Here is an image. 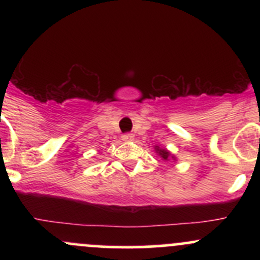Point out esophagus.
I'll return each mask as SVG.
<instances>
[{
  "instance_id": "esophagus-1",
  "label": "esophagus",
  "mask_w": 260,
  "mask_h": 260,
  "mask_svg": "<svg viewBox=\"0 0 260 260\" xmlns=\"http://www.w3.org/2000/svg\"><path fill=\"white\" fill-rule=\"evenodd\" d=\"M134 138V136L132 133H124L123 136H122V139L124 140V142H129V140H132Z\"/></svg>"
}]
</instances>
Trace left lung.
I'll return each instance as SVG.
<instances>
[{
    "label": "left lung",
    "instance_id": "8db88e82",
    "mask_svg": "<svg viewBox=\"0 0 260 260\" xmlns=\"http://www.w3.org/2000/svg\"><path fill=\"white\" fill-rule=\"evenodd\" d=\"M155 150H156V153L159 154V156H161V159L168 161L170 159H174L175 160V156H172L171 153H170L169 150H166L165 148H159V147H155Z\"/></svg>",
    "mask_w": 260,
    "mask_h": 260
}]
</instances>
